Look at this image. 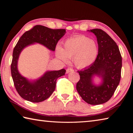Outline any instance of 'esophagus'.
Returning a JSON list of instances; mask_svg holds the SVG:
<instances>
[{
  "label": "esophagus",
  "instance_id": "obj_1",
  "mask_svg": "<svg viewBox=\"0 0 133 133\" xmlns=\"http://www.w3.org/2000/svg\"><path fill=\"white\" fill-rule=\"evenodd\" d=\"M74 70H73V69L69 68V69H67L66 70V74H69V73H70V72H74Z\"/></svg>",
  "mask_w": 133,
  "mask_h": 133
}]
</instances>
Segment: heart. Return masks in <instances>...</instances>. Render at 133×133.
Listing matches in <instances>:
<instances>
[{"mask_svg": "<svg viewBox=\"0 0 133 133\" xmlns=\"http://www.w3.org/2000/svg\"><path fill=\"white\" fill-rule=\"evenodd\" d=\"M99 52L97 42L84 35H76L65 41L63 47L56 48V56L62 62H68L72 58L79 69L90 66L95 61Z\"/></svg>", "mask_w": 133, "mask_h": 133, "instance_id": "heart-1", "label": "heart"}]
</instances>
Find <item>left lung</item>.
<instances>
[{
  "instance_id": "1",
  "label": "left lung",
  "mask_w": 133,
  "mask_h": 133,
  "mask_svg": "<svg viewBox=\"0 0 133 133\" xmlns=\"http://www.w3.org/2000/svg\"><path fill=\"white\" fill-rule=\"evenodd\" d=\"M97 38L99 52L95 61L90 66L78 71L80 80L77 91L86 103L92 105L106 103L111 98L121 79L122 56L117 43L103 30H87ZM98 77L100 82L96 84Z\"/></svg>"
}]
</instances>
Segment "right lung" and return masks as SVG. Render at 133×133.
Here are the masks:
<instances>
[{"instance_id": "right-lung-1", "label": "right lung", "mask_w": 133, "mask_h": 133, "mask_svg": "<svg viewBox=\"0 0 133 133\" xmlns=\"http://www.w3.org/2000/svg\"><path fill=\"white\" fill-rule=\"evenodd\" d=\"M66 30H53L41 25L24 32L14 49L11 65V75L16 91L24 99L38 103L49 98L54 91L56 79L65 74L66 70L46 71L36 79H29L19 72L18 68L19 55L25 48L38 43L54 51L58 41L66 34Z\"/></svg>"}]
</instances>
